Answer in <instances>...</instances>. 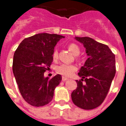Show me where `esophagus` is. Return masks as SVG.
<instances>
[{
	"label": "esophagus",
	"mask_w": 126,
	"mask_h": 126,
	"mask_svg": "<svg viewBox=\"0 0 126 126\" xmlns=\"http://www.w3.org/2000/svg\"><path fill=\"white\" fill-rule=\"evenodd\" d=\"M68 80V78H67L66 77H64V76H63V77L62 78V80L63 82H65V81H66V80Z\"/></svg>",
	"instance_id": "esophagus-1"
}]
</instances>
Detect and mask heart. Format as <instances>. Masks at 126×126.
<instances>
[{
	"label": "heart",
	"mask_w": 126,
	"mask_h": 126,
	"mask_svg": "<svg viewBox=\"0 0 126 126\" xmlns=\"http://www.w3.org/2000/svg\"><path fill=\"white\" fill-rule=\"evenodd\" d=\"M68 48L74 55L77 56L80 53V48H79V46H78L77 44H74V43L69 44ZM58 56V50L56 49H54L52 52L53 59L54 60H57ZM77 66L74 64H62L56 67V72L60 75L64 76L66 77H70L73 75L76 71L77 70Z\"/></svg>",
	"instance_id": "1"
}]
</instances>
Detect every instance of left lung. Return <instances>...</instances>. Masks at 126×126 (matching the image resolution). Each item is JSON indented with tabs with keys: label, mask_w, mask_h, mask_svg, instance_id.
<instances>
[{
	"label": "left lung",
	"mask_w": 126,
	"mask_h": 126,
	"mask_svg": "<svg viewBox=\"0 0 126 126\" xmlns=\"http://www.w3.org/2000/svg\"><path fill=\"white\" fill-rule=\"evenodd\" d=\"M75 39L83 44L88 58L79 71L78 76L82 79L76 80L77 88L71 94L72 100L82 109H94L104 102L115 76V55L107 45L91 38Z\"/></svg>",
	"instance_id": "left-lung-1"
}]
</instances>
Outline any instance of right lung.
I'll return each mask as SVG.
<instances>
[{"label":"right lung","mask_w":126,"mask_h":126,"mask_svg":"<svg viewBox=\"0 0 126 126\" xmlns=\"http://www.w3.org/2000/svg\"><path fill=\"white\" fill-rule=\"evenodd\" d=\"M63 38L56 34H37L24 39L15 51L13 73L22 98L31 106L48 104L62 80L60 74L50 79L44 73L52 62L54 46Z\"/></svg>","instance_id":"1"}]
</instances>
